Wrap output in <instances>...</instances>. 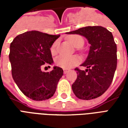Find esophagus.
I'll return each instance as SVG.
<instances>
[{
	"mask_svg": "<svg viewBox=\"0 0 128 128\" xmlns=\"http://www.w3.org/2000/svg\"><path fill=\"white\" fill-rule=\"evenodd\" d=\"M67 72H68V70H66V69H64V74H66Z\"/></svg>",
	"mask_w": 128,
	"mask_h": 128,
	"instance_id": "esophagus-1",
	"label": "esophagus"
}]
</instances>
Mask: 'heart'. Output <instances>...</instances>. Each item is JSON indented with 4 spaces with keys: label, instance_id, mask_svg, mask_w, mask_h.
Instances as JSON below:
<instances>
[{
    "label": "heart",
    "instance_id": "heart-1",
    "mask_svg": "<svg viewBox=\"0 0 128 128\" xmlns=\"http://www.w3.org/2000/svg\"><path fill=\"white\" fill-rule=\"evenodd\" d=\"M69 42L75 47L80 48L83 46L84 43V40L82 37L79 35H73L69 38ZM58 46V41H56L50 47V53L53 55L57 53ZM81 62V58L78 56H60L58 57L56 60V64L59 67L62 68L68 69L72 66H75Z\"/></svg>",
    "mask_w": 128,
    "mask_h": 128
}]
</instances>
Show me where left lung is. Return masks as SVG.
Listing matches in <instances>:
<instances>
[{"label": "left lung", "mask_w": 128, "mask_h": 128, "mask_svg": "<svg viewBox=\"0 0 128 128\" xmlns=\"http://www.w3.org/2000/svg\"><path fill=\"white\" fill-rule=\"evenodd\" d=\"M66 34L86 37L91 45L88 58L81 65L87 69H75L78 78L72 85V91L84 100L99 97L110 86L116 68V44L112 34L101 26L82 27Z\"/></svg>", "instance_id": "8db88e82"}]
</instances>
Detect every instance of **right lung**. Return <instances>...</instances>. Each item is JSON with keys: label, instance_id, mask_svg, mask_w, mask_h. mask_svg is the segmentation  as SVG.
<instances>
[{"label": "right lung", "instance_id": "1", "mask_svg": "<svg viewBox=\"0 0 128 128\" xmlns=\"http://www.w3.org/2000/svg\"><path fill=\"white\" fill-rule=\"evenodd\" d=\"M60 36L32 31L17 36L10 44L13 79L21 92L33 100L42 101L53 96L63 75L62 68L58 66L50 72L41 70L43 65L53 62L50 48Z\"/></svg>", "mask_w": 128, "mask_h": 128}]
</instances>
